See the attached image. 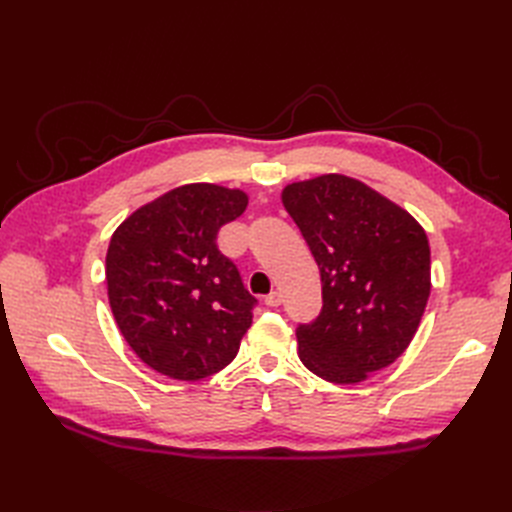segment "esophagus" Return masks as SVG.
I'll return each mask as SVG.
<instances>
[{
	"label": "esophagus",
	"instance_id": "1",
	"mask_svg": "<svg viewBox=\"0 0 512 512\" xmlns=\"http://www.w3.org/2000/svg\"><path fill=\"white\" fill-rule=\"evenodd\" d=\"M265 305H269V307H277V305H282V294L273 290L271 294H267V297H265Z\"/></svg>",
	"mask_w": 512,
	"mask_h": 512
}]
</instances>
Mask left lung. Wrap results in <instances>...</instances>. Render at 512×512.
Listing matches in <instances>:
<instances>
[{
	"label": "left lung",
	"mask_w": 512,
	"mask_h": 512,
	"mask_svg": "<svg viewBox=\"0 0 512 512\" xmlns=\"http://www.w3.org/2000/svg\"><path fill=\"white\" fill-rule=\"evenodd\" d=\"M282 203L314 254L322 309L299 324V359L356 384L406 352L431 290L429 241L412 215L346 175L290 183Z\"/></svg>",
	"instance_id": "1"
}]
</instances>
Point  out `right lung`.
Listing matches in <instances>:
<instances>
[{"label":"right lung","mask_w":512,"mask_h":512,"mask_svg":"<svg viewBox=\"0 0 512 512\" xmlns=\"http://www.w3.org/2000/svg\"><path fill=\"white\" fill-rule=\"evenodd\" d=\"M247 194L188 183L136 209L106 252L108 303L138 359L175 380L218 374L239 352L258 303L218 232Z\"/></svg>","instance_id":"right-lung-1"}]
</instances>
